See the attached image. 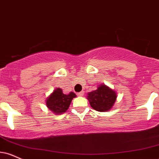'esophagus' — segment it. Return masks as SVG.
Returning a JSON list of instances; mask_svg holds the SVG:
<instances>
[{
	"label": "esophagus",
	"instance_id": "esophagus-1",
	"mask_svg": "<svg viewBox=\"0 0 159 159\" xmlns=\"http://www.w3.org/2000/svg\"><path fill=\"white\" fill-rule=\"evenodd\" d=\"M77 95H78V96H80V97L83 96V95H84V91H81V92H80V93H77Z\"/></svg>",
	"mask_w": 159,
	"mask_h": 159
}]
</instances>
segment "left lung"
Wrapping results in <instances>:
<instances>
[{"mask_svg":"<svg viewBox=\"0 0 159 159\" xmlns=\"http://www.w3.org/2000/svg\"><path fill=\"white\" fill-rule=\"evenodd\" d=\"M87 97L92 108L98 112H107L113 107L117 94L107 86L101 84L97 89L88 93Z\"/></svg>","mask_w":159,"mask_h":159,"instance_id":"obj_1","label":"left lung"}]
</instances>
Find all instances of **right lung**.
<instances>
[{
  "label": "right lung",
  "mask_w": 159,
  "mask_h": 159,
  "mask_svg": "<svg viewBox=\"0 0 159 159\" xmlns=\"http://www.w3.org/2000/svg\"><path fill=\"white\" fill-rule=\"evenodd\" d=\"M75 97L76 95L72 92L66 95L63 93L61 88H57L47 98L46 104L47 107L55 114L61 115L66 112L72 100Z\"/></svg>",
  "instance_id": "right-lung-1"
}]
</instances>
